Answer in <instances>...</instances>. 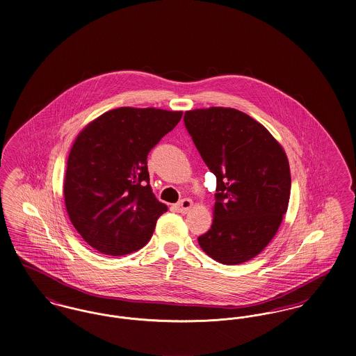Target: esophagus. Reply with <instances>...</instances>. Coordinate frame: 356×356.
<instances>
[{
    "mask_svg": "<svg viewBox=\"0 0 356 356\" xmlns=\"http://www.w3.org/2000/svg\"><path fill=\"white\" fill-rule=\"evenodd\" d=\"M191 207H193V201L188 200V198H184L182 201L178 202V203L175 204V210H177L178 213H181V214H186Z\"/></svg>",
    "mask_w": 356,
    "mask_h": 356,
    "instance_id": "obj_1",
    "label": "esophagus"
}]
</instances>
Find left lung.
<instances>
[{
    "mask_svg": "<svg viewBox=\"0 0 356 356\" xmlns=\"http://www.w3.org/2000/svg\"><path fill=\"white\" fill-rule=\"evenodd\" d=\"M184 121L217 177L214 220L200 246L217 262H248L270 243L287 211L286 153L264 126L235 108H197L186 111Z\"/></svg>",
    "mask_w": 356,
    "mask_h": 356,
    "instance_id": "8db88e82",
    "label": "left lung"
}]
</instances>
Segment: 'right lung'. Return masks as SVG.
Instances as JSON below:
<instances>
[{"mask_svg":"<svg viewBox=\"0 0 356 356\" xmlns=\"http://www.w3.org/2000/svg\"><path fill=\"white\" fill-rule=\"evenodd\" d=\"M181 117L162 108H114L79 133L63 195L73 226L92 248L120 257L150 241L168 206L152 191L147 155Z\"/></svg>","mask_w":356,"mask_h":356,"instance_id":"add662e5","label":"right lung"}]
</instances>
